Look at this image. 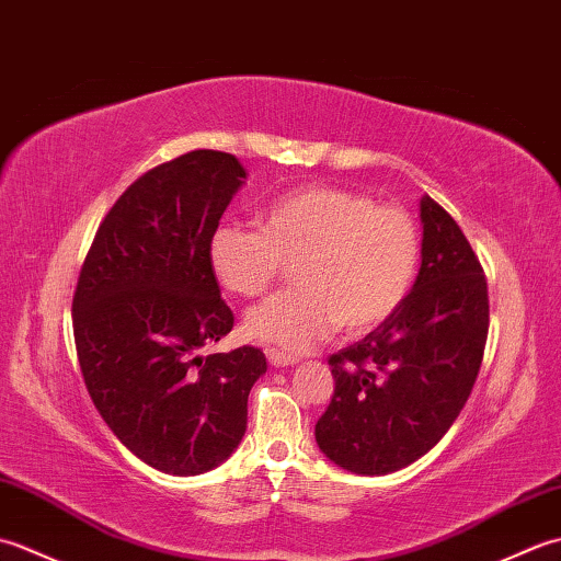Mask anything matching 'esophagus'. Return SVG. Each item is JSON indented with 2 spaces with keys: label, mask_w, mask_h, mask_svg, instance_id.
Returning <instances> with one entry per match:
<instances>
[{
  "label": "esophagus",
  "mask_w": 561,
  "mask_h": 561,
  "mask_svg": "<svg viewBox=\"0 0 561 561\" xmlns=\"http://www.w3.org/2000/svg\"><path fill=\"white\" fill-rule=\"evenodd\" d=\"M265 354H267V362L272 366H294L296 362H299V356H296V354H287V352L274 350V347H267Z\"/></svg>",
  "instance_id": "obj_1"
}]
</instances>
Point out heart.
<instances>
[{
	"instance_id": "obj_1",
	"label": "heart",
	"mask_w": 561,
	"mask_h": 561,
	"mask_svg": "<svg viewBox=\"0 0 561 561\" xmlns=\"http://www.w3.org/2000/svg\"><path fill=\"white\" fill-rule=\"evenodd\" d=\"M257 229L224 224L209 238V267L226 291L265 294L284 265L299 289L250 308V337L304 352L332 335L366 332L398 311L422 257L410 211L335 185H311L272 199Z\"/></svg>"
}]
</instances>
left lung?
I'll list each match as a JSON object with an SVG mask.
<instances>
[{"instance_id":"1","label":"left lung","mask_w":561,"mask_h":561,"mask_svg":"<svg viewBox=\"0 0 561 561\" xmlns=\"http://www.w3.org/2000/svg\"><path fill=\"white\" fill-rule=\"evenodd\" d=\"M422 267L374 332L332 354L316 440L342 470L388 474L432 450L468 402L490 332L484 270L450 214L422 197Z\"/></svg>"}]
</instances>
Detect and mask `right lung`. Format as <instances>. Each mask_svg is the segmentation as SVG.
<instances>
[{
    "mask_svg": "<svg viewBox=\"0 0 561 561\" xmlns=\"http://www.w3.org/2000/svg\"><path fill=\"white\" fill-rule=\"evenodd\" d=\"M233 153L197 149L139 175L83 260L71 323L83 383L111 432L153 470L217 468L241 444L257 347L202 356L233 328L209 238L243 185Z\"/></svg>",
    "mask_w": 561,
    "mask_h": 561,
    "instance_id": "1",
    "label": "right lung"
}]
</instances>
